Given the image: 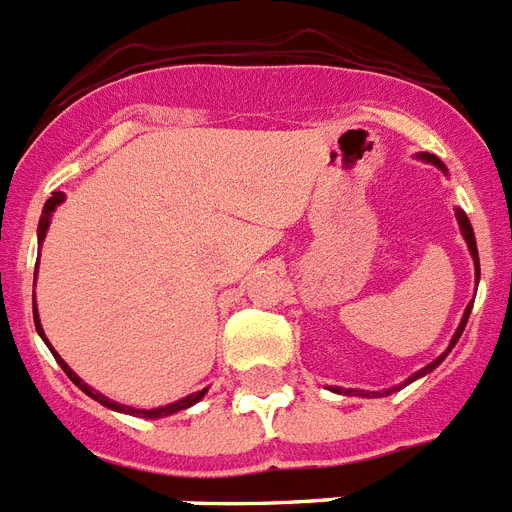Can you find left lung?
<instances>
[{
  "label": "left lung",
  "mask_w": 512,
  "mask_h": 512,
  "mask_svg": "<svg viewBox=\"0 0 512 512\" xmlns=\"http://www.w3.org/2000/svg\"><path fill=\"white\" fill-rule=\"evenodd\" d=\"M422 161H427V163H432V166H437V169L440 171H445V174H448V169H445V163L440 161V158L437 156H432V153H422ZM455 218H458V226H461V234H463V239H466V244H468V252H471V257H474V268H476V283H479V252H476V239H474V229H471V221H468V216L466 213H463L461 208H455ZM471 307H474V302L468 304L466 307V312H463V317H461V325H458V330H455V336H453V341H450V346H448V351H445V354H440L435 359V362L432 364H427V367L424 369H419V372H416V375H411L409 380L403 382V385H409V382H414L416 377H424L427 375V372H432V369L437 367V364L442 362V359H445V356L450 354V349H453L455 343H458V338H461V333H463V328H466V322H468V315H471ZM403 385H395V388H390V390H382V393H364V390H354V388H333L336 390V393H343V395H390V393H395V390H401Z\"/></svg>",
  "instance_id": "8db88e82"
}]
</instances>
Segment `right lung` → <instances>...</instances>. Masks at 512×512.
I'll use <instances>...</instances> for the list:
<instances>
[{
	"mask_svg": "<svg viewBox=\"0 0 512 512\" xmlns=\"http://www.w3.org/2000/svg\"><path fill=\"white\" fill-rule=\"evenodd\" d=\"M62 203H64V195H62V192H54V195H51L49 200H46V205H44V213H41V221H38V244L44 242L46 229H49V221H51V213H54V210H57V205H62ZM36 270H38V263H36ZM33 320H36V330H38V336H41V338H44V341H46V336H44V328H41V320H38V309H36V307H33ZM46 346H49V341H46ZM49 349H51V346H49ZM51 354H54V359H57V362H59V367L64 369V375L70 377V380L75 382L77 388L83 390L85 395H90V398H93V401H98V403H101V406H106V409L122 411V414L143 416V419H161V416H169V414H176V411H184V409H190V406H195V403L200 401V398H203L205 393H208V388L197 390V393L187 395V398H182V401L169 403V406H161V409H132V406H122V403L111 401V398H106V395H103V393H98V390H93V388H90V385H85V382L80 380V377H77L75 372H72L70 367H67V362H64V359H62V356L57 354V351L51 349Z\"/></svg>",
	"mask_w": 512,
	"mask_h": 512,
	"instance_id": "right-lung-1",
	"label": "right lung"
}]
</instances>
